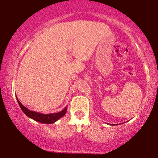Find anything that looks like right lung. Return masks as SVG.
Here are the masks:
<instances>
[{
  "label": "right lung",
  "mask_w": 158,
  "mask_h": 158,
  "mask_svg": "<svg viewBox=\"0 0 158 158\" xmlns=\"http://www.w3.org/2000/svg\"><path fill=\"white\" fill-rule=\"evenodd\" d=\"M17 101H18L19 106H20L21 110H22L23 113L27 115L29 118H31V119H34L36 122L43 123V124H53L55 122L62 117L67 112V109L68 107H65L63 110H62L61 111L58 112V113L55 114H44L40 113V112H36L34 111H30L29 109H28L27 108H26L24 106L22 105L20 101H19V99L17 98Z\"/></svg>",
  "instance_id": "add662e5"
}]
</instances>
